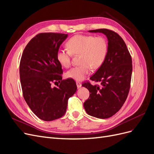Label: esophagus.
Returning <instances> with one entry per match:
<instances>
[{
	"label": "esophagus",
	"instance_id": "esophagus-1",
	"mask_svg": "<svg viewBox=\"0 0 154 154\" xmlns=\"http://www.w3.org/2000/svg\"><path fill=\"white\" fill-rule=\"evenodd\" d=\"M76 85L78 88H80L82 87V83L80 82H76Z\"/></svg>",
	"mask_w": 154,
	"mask_h": 154
}]
</instances>
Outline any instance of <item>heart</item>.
<instances>
[{"instance_id": "b5f03b06", "label": "heart", "mask_w": 154, "mask_h": 154, "mask_svg": "<svg viewBox=\"0 0 154 154\" xmlns=\"http://www.w3.org/2000/svg\"><path fill=\"white\" fill-rule=\"evenodd\" d=\"M67 49H59L57 59L60 66L68 68L71 64V57L80 55L77 67L71 69L66 72V76L76 81H82L91 69L96 70L103 63L108 51V43L102 36L77 35L67 42Z\"/></svg>"}]
</instances>
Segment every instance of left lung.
<instances>
[{
    "instance_id": "left-lung-1",
    "label": "left lung",
    "mask_w": 154,
    "mask_h": 154,
    "mask_svg": "<svg viewBox=\"0 0 154 154\" xmlns=\"http://www.w3.org/2000/svg\"><path fill=\"white\" fill-rule=\"evenodd\" d=\"M88 31L106 36L108 51L103 63L90 78L100 85H92L89 82L82 84L90 92L83 106L88 114L106 119L118 112L127 98L132 78V57L124 40L116 32L108 29Z\"/></svg>"
}]
</instances>
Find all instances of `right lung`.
Wrapping results in <instances>:
<instances>
[{"label": "right lung", "instance_id": "1", "mask_svg": "<svg viewBox=\"0 0 154 154\" xmlns=\"http://www.w3.org/2000/svg\"><path fill=\"white\" fill-rule=\"evenodd\" d=\"M67 34L42 32L27 44L20 62L23 96L37 117L50 122L62 117L68 100L77 90L73 79L62 80L63 70L57 59L60 45ZM60 84L53 88L52 83Z\"/></svg>", "mask_w": 154, "mask_h": 154}]
</instances>
